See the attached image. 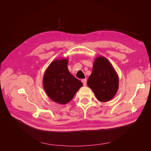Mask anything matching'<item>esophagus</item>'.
Instances as JSON below:
<instances>
[{"label": "esophagus", "mask_w": 151, "mask_h": 151, "mask_svg": "<svg viewBox=\"0 0 151 151\" xmlns=\"http://www.w3.org/2000/svg\"><path fill=\"white\" fill-rule=\"evenodd\" d=\"M82 83H83L84 86H86L87 84V80L86 79H82Z\"/></svg>", "instance_id": "esophagus-1"}]
</instances>
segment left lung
I'll list each match as a JSON object with an SVG mask.
<instances>
[{
	"label": "left lung",
	"instance_id": "8db88e82",
	"mask_svg": "<svg viewBox=\"0 0 151 151\" xmlns=\"http://www.w3.org/2000/svg\"><path fill=\"white\" fill-rule=\"evenodd\" d=\"M87 84L99 101L106 102L116 94L119 78L111 63L104 57L100 56L94 59L92 73Z\"/></svg>",
	"mask_w": 151,
	"mask_h": 151
}]
</instances>
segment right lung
Here are the masks:
<instances>
[{"label":"right lung","mask_w":151,"mask_h":151,"mask_svg":"<svg viewBox=\"0 0 151 151\" xmlns=\"http://www.w3.org/2000/svg\"><path fill=\"white\" fill-rule=\"evenodd\" d=\"M68 58L53 60L45 70L43 86L48 96L60 104L69 103L83 83L68 69Z\"/></svg>","instance_id":"right-lung-1"}]
</instances>
